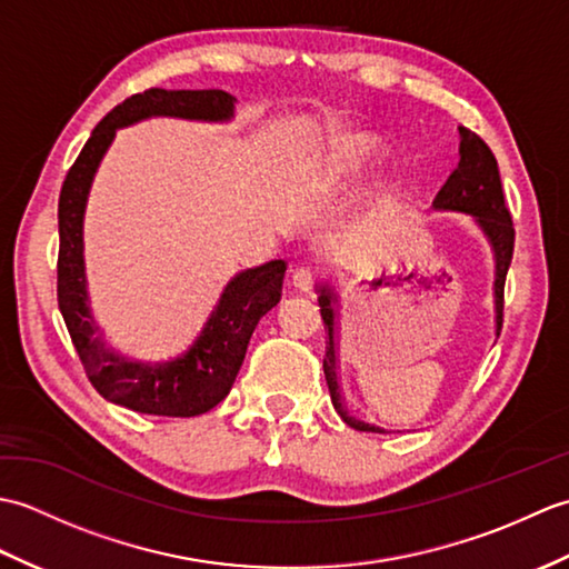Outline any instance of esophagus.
<instances>
[{
	"mask_svg": "<svg viewBox=\"0 0 569 569\" xmlns=\"http://www.w3.org/2000/svg\"><path fill=\"white\" fill-rule=\"evenodd\" d=\"M293 286L300 293H310L312 286H316V273H312L310 269H298L293 273Z\"/></svg>",
	"mask_w": 569,
	"mask_h": 569,
	"instance_id": "34e87169",
	"label": "esophagus"
}]
</instances>
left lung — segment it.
I'll return each mask as SVG.
<instances>
[{
  "label": "left lung",
  "instance_id": "obj_1",
  "mask_svg": "<svg viewBox=\"0 0 569 569\" xmlns=\"http://www.w3.org/2000/svg\"><path fill=\"white\" fill-rule=\"evenodd\" d=\"M459 163L447 178V183L440 188L438 198L432 200L435 210H450V212H465L475 217L481 234L487 237L493 251V308H497V335L503 325V283L506 273H509L511 257H513V222L511 212L506 208L501 176L497 159H493L491 149L481 141L475 131L459 127ZM318 303L320 316L325 320V332H328V347H325V379H328V389L332 406L349 428L361 432H383L377 426L355 418L345 406V398L340 391V377H337V296L332 286L322 283L318 286Z\"/></svg>",
  "mask_w": 569,
  "mask_h": 569
}]
</instances>
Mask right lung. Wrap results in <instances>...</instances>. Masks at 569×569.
<instances>
[{
	"label": "right lung",
	"instance_id": "add662e5",
	"mask_svg": "<svg viewBox=\"0 0 569 569\" xmlns=\"http://www.w3.org/2000/svg\"><path fill=\"white\" fill-rule=\"evenodd\" d=\"M234 114V98L224 90H163L151 88L117 104L92 129L76 163L60 188L58 200V308L63 312L70 340L102 398L137 413L192 418L208 413L232 389L244 361L251 332L281 300L286 261L276 259L237 273L224 286L220 303L188 347L186 355L156 365L129 359L102 340L88 300V278L82 259V217L94 171L117 129L149 117L202 119L227 122Z\"/></svg>",
	"mask_w": 569,
	"mask_h": 569
}]
</instances>
